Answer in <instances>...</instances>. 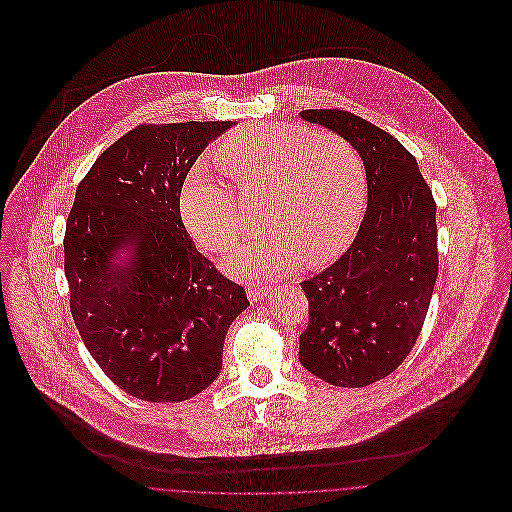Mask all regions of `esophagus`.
Wrapping results in <instances>:
<instances>
[{"mask_svg":"<svg viewBox=\"0 0 512 512\" xmlns=\"http://www.w3.org/2000/svg\"><path fill=\"white\" fill-rule=\"evenodd\" d=\"M248 298L250 300H262L266 294H268V286H260V284H252V286H248Z\"/></svg>","mask_w":512,"mask_h":512,"instance_id":"esophagus-1","label":"esophagus"}]
</instances>
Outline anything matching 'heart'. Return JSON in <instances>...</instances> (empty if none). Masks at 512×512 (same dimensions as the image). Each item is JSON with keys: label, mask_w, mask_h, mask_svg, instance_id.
Instances as JSON below:
<instances>
[{"label": "heart", "mask_w": 512, "mask_h": 512, "mask_svg": "<svg viewBox=\"0 0 512 512\" xmlns=\"http://www.w3.org/2000/svg\"><path fill=\"white\" fill-rule=\"evenodd\" d=\"M212 159L242 203L264 197L260 222L270 228L224 258L228 274L268 280L298 260L319 266L351 240L363 208L365 165L345 137L252 123L224 137ZM181 216L208 252L228 250L246 230L240 202L201 169L183 185Z\"/></svg>", "instance_id": "1"}]
</instances>
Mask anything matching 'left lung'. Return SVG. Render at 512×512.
<instances>
[{
	"mask_svg": "<svg viewBox=\"0 0 512 512\" xmlns=\"http://www.w3.org/2000/svg\"><path fill=\"white\" fill-rule=\"evenodd\" d=\"M300 117L345 137L367 173V212L347 252L302 280L309 327L300 363L337 387H365L414 349L438 276L436 201L416 157L387 131L341 109Z\"/></svg>",
	"mask_w": 512,
	"mask_h": 512,
	"instance_id": "8db88e82",
	"label": "left lung"
}]
</instances>
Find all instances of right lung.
Masks as SVG:
<instances>
[{
	"label": "right lung",
	"mask_w": 512,
	"mask_h": 512,
	"mask_svg": "<svg viewBox=\"0 0 512 512\" xmlns=\"http://www.w3.org/2000/svg\"><path fill=\"white\" fill-rule=\"evenodd\" d=\"M230 127L139 125L78 183L64 234L70 313L92 359L133 397L175 403L210 387L250 304L197 252L179 212L191 165Z\"/></svg>",
	"instance_id": "1"
}]
</instances>
